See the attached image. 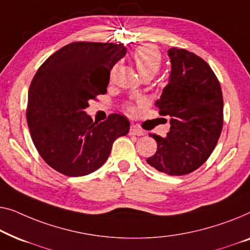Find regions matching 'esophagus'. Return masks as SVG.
Returning <instances> with one entry per match:
<instances>
[{
	"label": "esophagus",
	"mask_w": 250,
	"mask_h": 250,
	"mask_svg": "<svg viewBox=\"0 0 250 250\" xmlns=\"http://www.w3.org/2000/svg\"><path fill=\"white\" fill-rule=\"evenodd\" d=\"M130 135H135V136H144L145 135V131L139 128L138 125H132L130 126Z\"/></svg>",
	"instance_id": "1"
}]
</instances>
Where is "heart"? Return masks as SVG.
Returning <instances> with one entry per match:
<instances>
[{"mask_svg":"<svg viewBox=\"0 0 250 250\" xmlns=\"http://www.w3.org/2000/svg\"><path fill=\"white\" fill-rule=\"evenodd\" d=\"M132 60L135 62V65L137 70H138L139 75L143 78H145V77L153 78L154 76L159 73L162 66V55L160 51L155 46L149 44L143 45V46L136 48L132 53ZM117 68L118 64L112 66L110 71L111 78L113 77ZM129 110H132V107L130 106Z\"/></svg>","mask_w":250,"mask_h":250,"instance_id":"b5f03b06","label":"heart"}]
</instances>
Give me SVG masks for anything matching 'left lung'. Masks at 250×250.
Returning a JSON list of instances; mask_svg holds the SVG:
<instances>
[{"label":"left lung","instance_id":"1","mask_svg":"<svg viewBox=\"0 0 250 250\" xmlns=\"http://www.w3.org/2000/svg\"><path fill=\"white\" fill-rule=\"evenodd\" d=\"M171 73L156 102L161 115L170 117L165 138L152 135L157 150L146 160L168 175H184L205 163L223 126V96L215 73L202 58L184 48L168 50Z\"/></svg>","mask_w":250,"mask_h":250}]
</instances>
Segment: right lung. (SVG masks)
Instances as JSON below:
<instances>
[{
    "mask_svg": "<svg viewBox=\"0 0 250 250\" xmlns=\"http://www.w3.org/2000/svg\"><path fill=\"white\" fill-rule=\"evenodd\" d=\"M124 44L75 42L52 54L37 70L28 93L27 124L36 149L52 168L68 177L96 171L130 122L112 113L93 122L83 111L106 93L110 71L125 55Z\"/></svg>",
    "mask_w": 250,
    "mask_h": 250,
    "instance_id": "1",
    "label": "right lung"
}]
</instances>
